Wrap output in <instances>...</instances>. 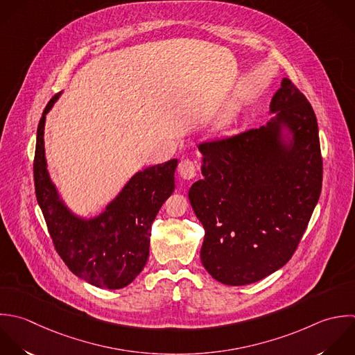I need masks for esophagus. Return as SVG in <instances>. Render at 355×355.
Listing matches in <instances>:
<instances>
[{
  "instance_id": "esophagus-1",
  "label": "esophagus",
  "mask_w": 355,
  "mask_h": 355,
  "mask_svg": "<svg viewBox=\"0 0 355 355\" xmlns=\"http://www.w3.org/2000/svg\"><path fill=\"white\" fill-rule=\"evenodd\" d=\"M178 174L181 178L184 180H192L195 178L196 175V168H195V164L193 162L188 160V159H184L180 162L178 164Z\"/></svg>"
}]
</instances>
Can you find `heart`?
Returning <instances> with one entry per match:
<instances>
[{
	"label": "heart",
	"instance_id": "obj_1",
	"mask_svg": "<svg viewBox=\"0 0 355 355\" xmlns=\"http://www.w3.org/2000/svg\"><path fill=\"white\" fill-rule=\"evenodd\" d=\"M239 113H241V105L236 101L228 103L227 106H224L220 110V113L213 120V123L209 128L210 132L216 137H221V135L227 134L236 123Z\"/></svg>",
	"mask_w": 355,
	"mask_h": 355
}]
</instances>
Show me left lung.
<instances>
[{"label":"left lung","instance_id":"8db88e82","mask_svg":"<svg viewBox=\"0 0 355 355\" xmlns=\"http://www.w3.org/2000/svg\"><path fill=\"white\" fill-rule=\"evenodd\" d=\"M266 125L203 144L202 175L188 193L205 228L200 260L218 282L261 281L293 256L322 187L315 113L289 78Z\"/></svg>","mask_w":355,"mask_h":355}]
</instances>
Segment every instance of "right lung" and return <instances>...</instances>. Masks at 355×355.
I'll return each mask as SVG.
<instances>
[{
    "label": "right lung",
    "mask_w": 355,
    "mask_h": 355,
    "mask_svg": "<svg viewBox=\"0 0 355 355\" xmlns=\"http://www.w3.org/2000/svg\"><path fill=\"white\" fill-rule=\"evenodd\" d=\"M60 94L48 102L37 128V202L55 249L69 270L96 288L121 289L139 275L148 261L150 228L162 205L174 192L178 160L137 171L98 214L84 217L74 213L51 178L44 146L46 113Z\"/></svg>",
    "instance_id": "obj_1"
}]
</instances>
